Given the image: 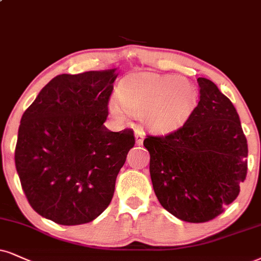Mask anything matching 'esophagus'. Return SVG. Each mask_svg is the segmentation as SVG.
<instances>
[{
	"instance_id": "34e87169",
	"label": "esophagus",
	"mask_w": 261,
	"mask_h": 261,
	"mask_svg": "<svg viewBox=\"0 0 261 261\" xmlns=\"http://www.w3.org/2000/svg\"><path fill=\"white\" fill-rule=\"evenodd\" d=\"M134 136H136V144H137V145H141V144H143V141H144V133H143V132H141L140 129H137Z\"/></svg>"
}]
</instances>
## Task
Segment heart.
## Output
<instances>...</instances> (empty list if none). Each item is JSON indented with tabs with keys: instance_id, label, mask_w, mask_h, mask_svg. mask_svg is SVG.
Masks as SVG:
<instances>
[{
	"instance_id": "obj_1",
	"label": "heart",
	"mask_w": 261,
	"mask_h": 261,
	"mask_svg": "<svg viewBox=\"0 0 261 261\" xmlns=\"http://www.w3.org/2000/svg\"><path fill=\"white\" fill-rule=\"evenodd\" d=\"M109 112L122 120L123 110L139 117L147 129L168 134L184 125L198 102L196 86L178 75L139 72L125 76L116 88Z\"/></svg>"
}]
</instances>
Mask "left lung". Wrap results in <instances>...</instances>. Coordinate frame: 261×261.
<instances>
[{
	"mask_svg": "<svg viewBox=\"0 0 261 261\" xmlns=\"http://www.w3.org/2000/svg\"><path fill=\"white\" fill-rule=\"evenodd\" d=\"M199 101L188 122L165 137H147L150 176L162 207L180 220L205 223L240 194L248 145L240 116L211 80L197 79Z\"/></svg>",
	"mask_w": 261,
	"mask_h": 261,
	"instance_id": "obj_1",
	"label": "left lung"
}]
</instances>
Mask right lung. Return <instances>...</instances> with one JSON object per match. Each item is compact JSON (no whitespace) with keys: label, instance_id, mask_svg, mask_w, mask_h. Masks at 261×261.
Instances as JSON below:
<instances>
[{"label":"right lung","instance_id":"obj_1","mask_svg":"<svg viewBox=\"0 0 261 261\" xmlns=\"http://www.w3.org/2000/svg\"><path fill=\"white\" fill-rule=\"evenodd\" d=\"M117 76V69L58 75L22 115L15 168L29 203L46 219L86 224L110 204L136 143L132 129L104 125Z\"/></svg>","mask_w":261,"mask_h":261}]
</instances>
